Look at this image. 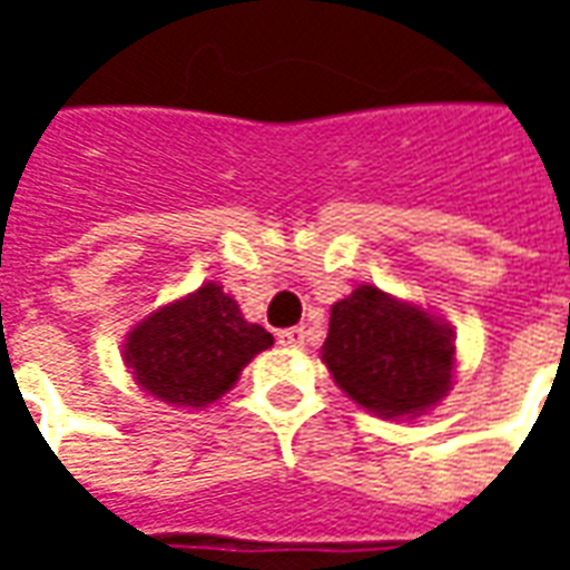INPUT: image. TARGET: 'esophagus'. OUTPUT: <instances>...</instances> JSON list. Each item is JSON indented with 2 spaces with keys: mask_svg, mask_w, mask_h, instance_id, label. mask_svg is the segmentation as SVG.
I'll use <instances>...</instances> for the list:
<instances>
[{
  "mask_svg": "<svg viewBox=\"0 0 570 570\" xmlns=\"http://www.w3.org/2000/svg\"><path fill=\"white\" fill-rule=\"evenodd\" d=\"M277 342L286 347H302L308 342V330L305 326H289V330H281L277 333Z\"/></svg>",
  "mask_w": 570,
  "mask_h": 570,
  "instance_id": "1",
  "label": "esophagus"
}]
</instances>
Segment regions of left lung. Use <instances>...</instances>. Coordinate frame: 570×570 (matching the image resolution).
<instances>
[{
  "label": "left lung",
  "mask_w": 570,
  "mask_h": 570,
  "mask_svg": "<svg viewBox=\"0 0 570 570\" xmlns=\"http://www.w3.org/2000/svg\"><path fill=\"white\" fill-rule=\"evenodd\" d=\"M323 363L363 409L384 419H415L452 384V330L379 286H357L333 305Z\"/></svg>",
  "instance_id": "8db88e82"
}]
</instances>
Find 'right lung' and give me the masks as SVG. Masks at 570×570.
<instances>
[{
    "label": "right lung",
    "mask_w": 570,
    "mask_h": 570,
    "mask_svg": "<svg viewBox=\"0 0 570 570\" xmlns=\"http://www.w3.org/2000/svg\"><path fill=\"white\" fill-rule=\"evenodd\" d=\"M272 345V333L244 321L223 286L204 284L137 323L125 363L155 400L198 409L219 400L249 360Z\"/></svg>",
    "instance_id": "right-lung-1"
}]
</instances>
